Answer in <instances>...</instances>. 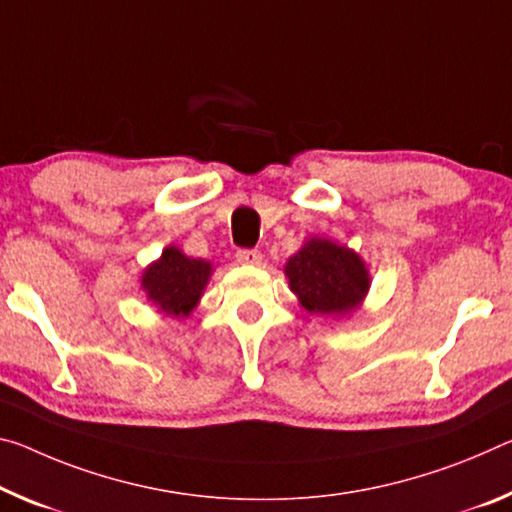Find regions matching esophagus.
<instances>
[{
    "instance_id": "obj_1",
    "label": "esophagus",
    "mask_w": 512,
    "mask_h": 512,
    "mask_svg": "<svg viewBox=\"0 0 512 512\" xmlns=\"http://www.w3.org/2000/svg\"><path fill=\"white\" fill-rule=\"evenodd\" d=\"M237 262L239 264H262V253L259 250H237Z\"/></svg>"
}]
</instances>
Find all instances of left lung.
Here are the masks:
<instances>
[{
    "instance_id": "left-lung-1",
    "label": "left lung",
    "mask_w": 512,
    "mask_h": 512,
    "mask_svg": "<svg viewBox=\"0 0 512 512\" xmlns=\"http://www.w3.org/2000/svg\"><path fill=\"white\" fill-rule=\"evenodd\" d=\"M289 289L310 314L346 316L367 296L371 278L355 250L312 237L287 259Z\"/></svg>"
}]
</instances>
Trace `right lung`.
<instances>
[{
    "mask_svg": "<svg viewBox=\"0 0 512 512\" xmlns=\"http://www.w3.org/2000/svg\"><path fill=\"white\" fill-rule=\"evenodd\" d=\"M212 271L207 259L186 257L180 248L168 246L157 262L143 271L141 289L159 312L180 319L198 307Z\"/></svg>",
    "mask_w": 512,
    "mask_h": 512,
    "instance_id": "right-lung-1",
    "label": "right lung"
}]
</instances>
